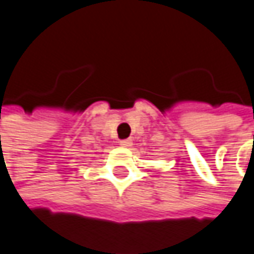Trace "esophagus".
<instances>
[{
  "instance_id": "34e87169",
  "label": "esophagus",
  "mask_w": 254,
  "mask_h": 254,
  "mask_svg": "<svg viewBox=\"0 0 254 254\" xmlns=\"http://www.w3.org/2000/svg\"><path fill=\"white\" fill-rule=\"evenodd\" d=\"M120 145H122V147H131V145H132V141H131V139H122V141H120Z\"/></svg>"
}]
</instances>
